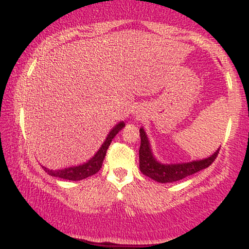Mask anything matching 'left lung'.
<instances>
[{
	"instance_id": "8db88e82",
	"label": "left lung",
	"mask_w": 249,
	"mask_h": 249,
	"mask_svg": "<svg viewBox=\"0 0 249 249\" xmlns=\"http://www.w3.org/2000/svg\"><path fill=\"white\" fill-rule=\"evenodd\" d=\"M141 133V148H139V168L142 173L148 178L158 182H173L186 178L188 176L199 172L210 166L218 157L219 148L208 158L201 160H194L181 164H161L153 157L150 142L145 133L144 128L139 130Z\"/></svg>"
}]
</instances>
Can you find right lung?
I'll list each match as a JSON object with an SVG mask.
<instances>
[{
  "label": "right lung",
  "instance_id": "right-lung-1",
  "mask_svg": "<svg viewBox=\"0 0 249 249\" xmlns=\"http://www.w3.org/2000/svg\"><path fill=\"white\" fill-rule=\"evenodd\" d=\"M125 126L124 122H121L119 124H117L112 130L110 131V133L107 134V139L105 142H103V145L97 151V153L90 160L84 162V164L78 165V166H72V167H67V168H62V170H49L47 167H43L44 168L45 172H48V174L53 177H57V178H61V179H67V180H72V181H76V180H82L88 178V177L93 176V174L98 172L101 170L103 160L105 158V154H107V151L108 146H110L111 142L112 139L115 138L116 134L122 130L123 127Z\"/></svg>",
  "mask_w": 249,
  "mask_h": 249
}]
</instances>
